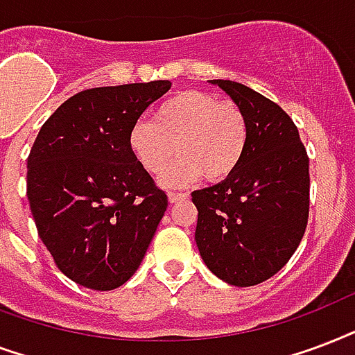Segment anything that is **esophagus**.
I'll list each match as a JSON object with an SVG mask.
<instances>
[{"mask_svg":"<svg viewBox=\"0 0 355 355\" xmlns=\"http://www.w3.org/2000/svg\"><path fill=\"white\" fill-rule=\"evenodd\" d=\"M183 200H187L185 192H170V194H168V202L170 203L183 202Z\"/></svg>","mask_w":355,"mask_h":355,"instance_id":"esophagus-1","label":"esophagus"}]
</instances>
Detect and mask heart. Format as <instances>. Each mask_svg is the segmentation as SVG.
Returning a JSON list of instances; mask_svg holds the SVG:
<instances>
[{
    "mask_svg": "<svg viewBox=\"0 0 355 355\" xmlns=\"http://www.w3.org/2000/svg\"><path fill=\"white\" fill-rule=\"evenodd\" d=\"M248 120L232 101L203 90L170 96L153 112V122H137L128 133L129 153L144 172L159 175L175 153L180 161L161 183L180 189L205 178L220 183L239 170L248 148Z\"/></svg>",
    "mask_w": 355,
    "mask_h": 355,
    "instance_id": "1",
    "label": "heart"
}]
</instances>
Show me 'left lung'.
I'll list each match as a JSON object with an SVG mask.
<instances>
[{
  "instance_id": "left-lung-1",
  "label": "left lung",
  "mask_w": 355,
  "mask_h": 355,
  "mask_svg": "<svg viewBox=\"0 0 355 355\" xmlns=\"http://www.w3.org/2000/svg\"><path fill=\"white\" fill-rule=\"evenodd\" d=\"M248 120V148L232 178L192 192L203 263L222 282L252 287L282 270L309 216V159L282 107L250 87L211 79Z\"/></svg>"
}]
</instances>
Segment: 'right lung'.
Here are the masks:
<instances>
[{"label":"right lung","mask_w":355,"mask_h":355,"mask_svg":"<svg viewBox=\"0 0 355 355\" xmlns=\"http://www.w3.org/2000/svg\"><path fill=\"white\" fill-rule=\"evenodd\" d=\"M170 81L89 89L66 100L27 157V200L38 237L66 277L112 291L133 276L168 198L140 168L128 133Z\"/></svg>","instance_id":"obj_1"}]
</instances>
